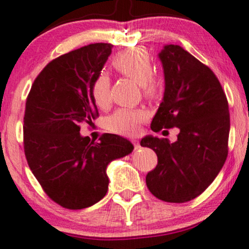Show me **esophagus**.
Returning a JSON list of instances; mask_svg holds the SVG:
<instances>
[{
	"instance_id": "esophagus-1",
	"label": "esophagus",
	"mask_w": 249,
	"mask_h": 249,
	"mask_svg": "<svg viewBox=\"0 0 249 249\" xmlns=\"http://www.w3.org/2000/svg\"><path fill=\"white\" fill-rule=\"evenodd\" d=\"M132 143H133V146H134V148H135V149H138V148H139V147H140L139 140H137V139H133V140H132Z\"/></svg>"
}]
</instances>
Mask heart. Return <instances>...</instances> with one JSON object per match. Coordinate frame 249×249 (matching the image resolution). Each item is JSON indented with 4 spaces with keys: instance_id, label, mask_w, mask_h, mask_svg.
<instances>
[{
    "instance_id": "1",
    "label": "heart",
    "mask_w": 249,
    "mask_h": 249,
    "mask_svg": "<svg viewBox=\"0 0 249 249\" xmlns=\"http://www.w3.org/2000/svg\"><path fill=\"white\" fill-rule=\"evenodd\" d=\"M112 67L119 73L127 75L142 87L144 96L154 99L161 93V81L153 74V62L149 53L143 48H130L112 58ZM90 93L99 108H107L111 101L110 80L105 73L94 79ZM148 117L147 111L140 108H121L108 119L109 128L123 135H134Z\"/></svg>"
}]
</instances>
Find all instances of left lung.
<instances>
[{"mask_svg":"<svg viewBox=\"0 0 249 249\" xmlns=\"http://www.w3.org/2000/svg\"><path fill=\"white\" fill-rule=\"evenodd\" d=\"M164 95L150 128L178 127L175 142L147 135L157 165L148 172V190L165 202L182 203L206 191L224 165L230 133L229 103L215 73L177 45L163 47Z\"/></svg>","mask_w":249,"mask_h":249,"instance_id":"1","label":"left lung"}]
</instances>
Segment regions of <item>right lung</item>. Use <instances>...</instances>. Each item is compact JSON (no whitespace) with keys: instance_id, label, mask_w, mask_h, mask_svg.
Listing matches in <instances>:
<instances>
[{"instance_id":"right-lung-1","label":"right lung","mask_w":249,"mask_h":249,"mask_svg":"<svg viewBox=\"0 0 249 249\" xmlns=\"http://www.w3.org/2000/svg\"><path fill=\"white\" fill-rule=\"evenodd\" d=\"M110 43H92L53 59L34 80L24 116L28 166L46 194L67 209H84L105 197L107 166L133 144L106 133L99 142L80 134V124L99 116L90 87L111 54Z\"/></svg>"}]
</instances>
